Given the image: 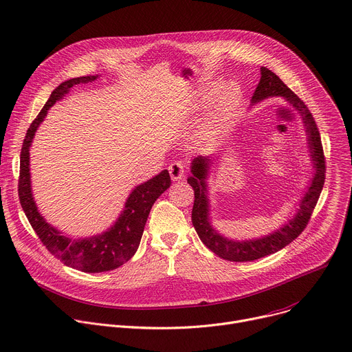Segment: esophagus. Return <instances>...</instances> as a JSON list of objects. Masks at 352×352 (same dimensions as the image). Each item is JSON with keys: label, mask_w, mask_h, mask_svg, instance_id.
<instances>
[{"label": "esophagus", "mask_w": 352, "mask_h": 352, "mask_svg": "<svg viewBox=\"0 0 352 352\" xmlns=\"http://www.w3.org/2000/svg\"><path fill=\"white\" fill-rule=\"evenodd\" d=\"M168 173H170V175H171V178H173L174 181L182 179V178L185 177L186 167H185V164H184L182 162H178V160H177V162H173V163L170 164Z\"/></svg>", "instance_id": "1"}]
</instances>
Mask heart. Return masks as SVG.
<instances>
[{
  "instance_id": "obj_1",
  "label": "heart",
  "mask_w": 352,
  "mask_h": 352,
  "mask_svg": "<svg viewBox=\"0 0 352 352\" xmlns=\"http://www.w3.org/2000/svg\"><path fill=\"white\" fill-rule=\"evenodd\" d=\"M236 91L234 89H229L228 92H226V95H225V98H223V104H225L226 107H229V105H232L234 101H236Z\"/></svg>"
}]
</instances>
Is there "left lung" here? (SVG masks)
Here are the masks:
<instances>
[{"instance_id":"8db88e82","label":"left lung","mask_w":352,"mask_h":352,"mask_svg":"<svg viewBox=\"0 0 352 352\" xmlns=\"http://www.w3.org/2000/svg\"><path fill=\"white\" fill-rule=\"evenodd\" d=\"M271 97H282L285 101L289 102L302 116L306 132H307V144L310 148L311 162L314 167V174L307 188L305 197L300 201L298 213L282 228L276 229L274 233L252 240H229L220 236L210 225L209 217V199H208V189H206V178L210 160L206 157L194 158L192 166H190V173L192 177L188 178V184L194 188L195 201L192 208V225L202 240V243L213 251L220 258L228 261L244 263L254 261L265 257V255L274 254L289 243H292L307 226L310 216L314 210V206L318 201V197L322 194V189L326 179V160L322 146L320 133H318L317 124L305 105V102L298 97V95L287 88L286 84L271 70L267 67H261V78L260 82L254 91L251 98V104H257L265 98Z\"/></svg>"}]
</instances>
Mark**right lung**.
Segmentation results:
<instances>
[{
  "mask_svg": "<svg viewBox=\"0 0 352 352\" xmlns=\"http://www.w3.org/2000/svg\"><path fill=\"white\" fill-rule=\"evenodd\" d=\"M98 76L77 77L61 82L52 94L36 119L30 123L26 136L23 139L21 150V167L18 181V195L21 206L39 236L43 245L58 258L63 264L80 270L82 272H105L116 270L129 261L139 248L142 234L151 206L171 185V178L167 170L162 171L151 179L138 185L129 198L126 199L124 208L119 214L115 225L105 233L92 236L88 239H70L63 236L56 228L50 226L39 213L38 206L34 201L30 188V173H29V147L34 140L35 132L43 122L50 107L56 101L61 100L65 95L78 84L92 82Z\"/></svg>",
  "mask_w": 352,
  "mask_h": 352,
  "instance_id": "1",
  "label": "right lung"
}]
</instances>
